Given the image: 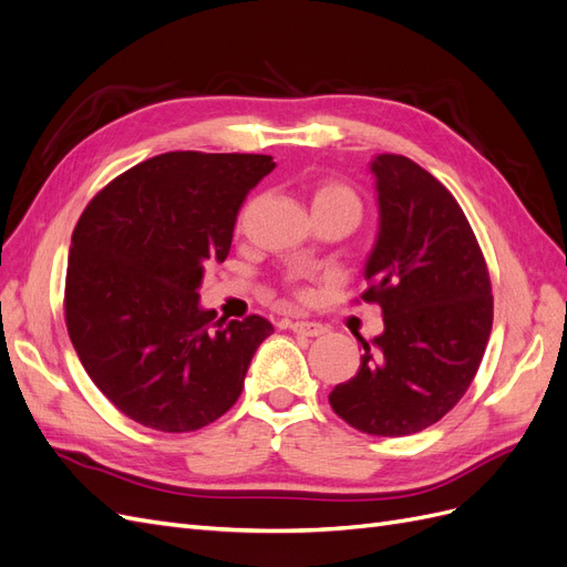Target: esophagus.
<instances>
[{
  "label": "esophagus",
  "instance_id": "1",
  "mask_svg": "<svg viewBox=\"0 0 567 567\" xmlns=\"http://www.w3.org/2000/svg\"><path fill=\"white\" fill-rule=\"evenodd\" d=\"M288 329L300 333V336H307V338H317V336L326 333V326H321L317 321H290Z\"/></svg>",
  "mask_w": 567,
  "mask_h": 567
}]
</instances>
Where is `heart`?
<instances>
[{"label": "heart", "instance_id": "heart-1", "mask_svg": "<svg viewBox=\"0 0 567 567\" xmlns=\"http://www.w3.org/2000/svg\"><path fill=\"white\" fill-rule=\"evenodd\" d=\"M312 210H336V213H346L354 225L359 215H362V203H359V196L352 192L348 184L342 182H321L315 194H312Z\"/></svg>", "mask_w": 567, "mask_h": 567}]
</instances>
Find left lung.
Returning <instances> with one entry per match:
<instances>
[{"mask_svg": "<svg viewBox=\"0 0 567 567\" xmlns=\"http://www.w3.org/2000/svg\"><path fill=\"white\" fill-rule=\"evenodd\" d=\"M379 234L362 300L379 302L383 333L362 342V364L331 390L336 414L369 435L402 437L437 423L463 398L492 331L483 250L456 198L394 153L371 161Z\"/></svg>", "mask_w": 567, "mask_h": 567, "instance_id": "1", "label": "left lung"}]
</instances>
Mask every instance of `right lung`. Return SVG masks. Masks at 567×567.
I'll return each mask as SVG.
<instances>
[{"label": "right lung", "mask_w": 567, "mask_h": 567, "mask_svg": "<svg viewBox=\"0 0 567 567\" xmlns=\"http://www.w3.org/2000/svg\"><path fill=\"white\" fill-rule=\"evenodd\" d=\"M277 163L255 153L173 151L113 179L84 208L65 274L68 336L94 385L132 421L188 433L244 390L274 326L213 323L205 267L225 262L236 215Z\"/></svg>", "instance_id": "add662e5"}]
</instances>
